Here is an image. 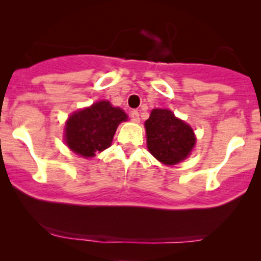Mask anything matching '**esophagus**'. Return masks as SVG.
<instances>
[{
    "label": "esophagus",
    "mask_w": 261,
    "mask_h": 261,
    "mask_svg": "<svg viewBox=\"0 0 261 261\" xmlns=\"http://www.w3.org/2000/svg\"><path fill=\"white\" fill-rule=\"evenodd\" d=\"M130 118L131 120L134 122H139L140 121V114L139 112H136V110H133V112L130 113Z\"/></svg>",
    "instance_id": "esophagus-1"
}]
</instances>
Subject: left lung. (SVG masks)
Here are the masks:
<instances>
[{
	"mask_svg": "<svg viewBox=\"0 0 261 261\" xmlns=\"http://www.w3.org/2000/svg\"><path fill=\"white\" fill-rule=\"evenodd\" d=\"M149 153L167 166L184 161L195 146L193 128L168 109H153L145 122Z\"/></svg>",
	"mask_w": 261,
	"mask_h": 261,
	"instance_id": "1",
	"label": "left lung"
}]
</instances>
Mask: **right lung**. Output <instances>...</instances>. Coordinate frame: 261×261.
<instances>
[{"label":"right lung","mask_w":261,"mask_h":261,"mask_svg":"<svg viewBox=\"0 0 261 261\" xmlns=\"http://www.w3.org/2000/svg\"><path fill=\"white\" fill-rule=\"evenodd\" d=\"M127 120L120 108L100 100L74 112L66 121L65 142L74 153L85 158L110 147L119 124Z\"/></svg>","instance_id":"right-lung-1"}]
</instances>
